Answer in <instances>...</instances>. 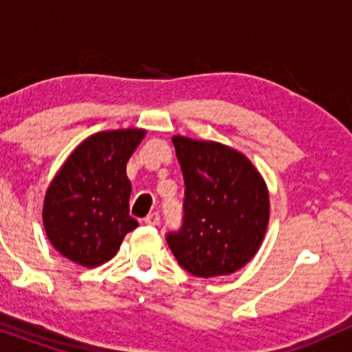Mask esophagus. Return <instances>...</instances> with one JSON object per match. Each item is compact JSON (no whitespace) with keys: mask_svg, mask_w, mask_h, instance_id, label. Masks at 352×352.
<instances>
[{"mask_svg":"<svg viewBox=\"0 0 352 352\" xmlns=\"http://www.w3.org/2000/svg\"><path fill=\"white\" fill-rule=\"evenodd\" d=\"M144 223L148 224V226H157V224H160V214H157V212H149L144 218Z\"/></svg>","mask_w":352,"mask_h":352,"instance_id":"esophagus-1","label":"esophagus"}]
</instances>
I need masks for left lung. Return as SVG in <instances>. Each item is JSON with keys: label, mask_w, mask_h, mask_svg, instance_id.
<instances>
[{"label": "left lung", "mask_w": 352, "mask_h": 352, "mask_svg": "<svg viewBox=\"0 0 352 352\" xmlns=\"http://www.w3.org/2000/svg\"><path fill=\"white\" fill-rule=\"evenodd\" d=\"M184 177V216L166 236L169 250L197 278L232 274L254 258L270 221V192L243 153L214 141L173 136Z\"/></svg>", "instance_id": "8db88e82"}]
</instances>
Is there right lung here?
<instances>
[{"label":"right lung","instance_id":"add662e5","mask_svg":"<svg viewBox=\"0 0 352 352\" xmlns=\"http://www.w3.org/2000/svg\"><path fill=\"white\" fill-rule=\"evenodd\" d=\"M144 129L101 131L86 138L51 181L43 204L46 236L58 252L85 267L108 263L138 228L129 216L126 163Z\"/></svg>","mask_w":352,"mask_h":352}]
</instances>
